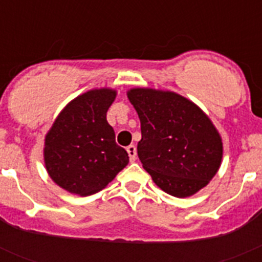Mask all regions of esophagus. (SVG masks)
<instances>
[{"label":"esophagus","instance_id":"obj_1","mask_svg":"<svg viewBox=\"0 0 262 262\" xmlns=\"http://www.w3.org/2000/svg\"><path fill=\"white\" fill-rule=\"evenodd\" d=\"M127 154L129 156V161H135L136 160V147L134 144L127 147Z\"/></svg>","mask_w":262,"mask_h":262}]
</instances>
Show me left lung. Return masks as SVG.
Segmentation results:
<instances>
[{
  "label": "left lung",
  "mask_w": 262,
  "mask_h": 262,
  "mask_svg": "<svg viewBox=\"0 0 262 262\" xmlns=\"http://www.w3.org/2000/svg\"><path fill=\"white\" fill-rule=\"evenodd\" d=\"M127 97L140 119L138 156L155 184L177 198L209 184L223 157L222 138L210 118L173 92L135 88Z\"/></svg>",
  "instance_id": "left-lung-1"
}]
</instances>
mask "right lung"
<instances>
[{"label":"right lung","instance_id":"obj_1","mask_svg":"<svg viewBox=\"0 0 262 262\" xmlns=\"http://www.w3.org/2000/svg\"><path fill=\"white\" fill-rule=\"evenodd\" d=\"M115 97L117 92L107 88L76 97L46 135V169L69 193L86 196L102 190L128 164V154L115 143L106 119Z\"/></svg>","mask_w":262,"mask_h":262}]
</instances>
